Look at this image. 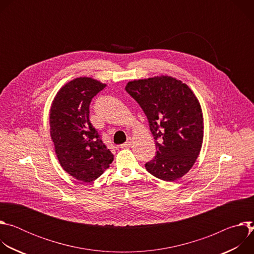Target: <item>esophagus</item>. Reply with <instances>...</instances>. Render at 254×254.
Returning a JSON list of instances; mask_svg holds the SVG:
<instances>
[{
  "label": "esophagus",
  "mask_w": 254,
  "mask_h": 254,
  "mask_svg": "<svg viewBox=\"0 0 254 254\" xmlns=\"http://www.w3.org/2000/svg\"><path fill=\"white\" fill-rule=\"evenodd\" d=\"M130 143H131V139L130 138H128L126 142H124L123 144H121V149H126V148H128L129 146H130Z\"/></svg>",
  "instance_id": "obj_1"
}]
</instances>
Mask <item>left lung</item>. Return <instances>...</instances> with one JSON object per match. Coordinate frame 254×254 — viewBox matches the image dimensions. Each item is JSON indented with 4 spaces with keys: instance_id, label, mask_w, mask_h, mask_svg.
<instances>
[{
    "instance_id": "1",
    "label": "left lung",
    "mask_w": 254,
    "mask_h": 254,
    "mask_svg": "<svg viewBox=\"0 0 254 254\" xmlns=\"http://www.w3.org/2000/svg\"><path fill=\"white\" fill-rule=\"evenodd\" d=\"M126 90L146 114L156 139V157L146 164L158 179L173 182L195 164L203 142L200 102L192 89L172 76L161 75L127 82Z\"/></svg>"
}]
</instances>
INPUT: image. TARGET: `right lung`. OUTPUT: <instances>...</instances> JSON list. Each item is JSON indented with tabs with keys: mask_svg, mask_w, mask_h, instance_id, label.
Instances as JSON below:
<instances>
[{
	"mask_svg": "<svg viewBox=\"0 0 254 254\" xmlns=\"http://www.w3.org/2000/svg\"><path fill=\"white\" fill-rule=\"evenodd\" d=\"M105 86L91 77L74 78L59 89L50 108V135L57 159L66 173L84 183L97 179L114 161L89 121L91 99Z\"/></svg>",
	"mask_w": 254,
	"mask_h": 254,
	"instance_id": "obj_1",
	"label": "right lung"
}]
</instances>
